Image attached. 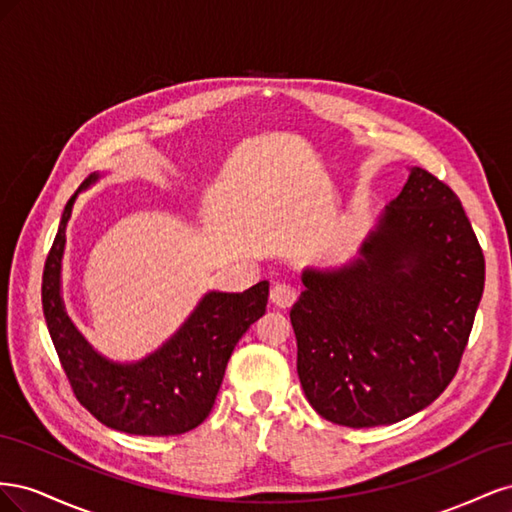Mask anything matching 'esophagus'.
<instances>
[{"instance_id":"esophagus-1","label":"esophagus","mask_w":512,"mask_h":512,"mask_svg":"<svg viewBox=\"0 0 512 512\" xmlns=\"http://www.w3.org/2000/svg\"><path fill=\"white\" fill-rule=\"evenodd\" d=\"M299 292L297 288H292L288 284H275L271 288V303L277 307H290L294 301H297Z\"/></svg>"}]
</instances>
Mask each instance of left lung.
<instances>
[{
  "instance_id": "1",
  "label": "left lung",
  "mask_w": 512,
  "mask_h": 512,
  "mask_svg": "<svg viewBox=\"0 0 512 512\" xmlns=\"http://www.w3.org/2000/svg\"><path fill=\"white\" fill-rule=\"evenodd\" d=\"M290 309L312 408L346 427L421 412L455 378L485 288V256L457 194L414 166L361 258L305 269Z\"/></svg>"
}]
</instances>
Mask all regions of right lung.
I'll return each mask as SVG.
<instances>
[{"mask_svg": "<svg viewBox=\"0 0 512 512\" xmlns=\"http://www.w3.org/2000/svg\"><path fill=\"white\" fill-rule=\"evenodd\" d=\"M98 181L89 175L81 190ZM79 190V192H81ZM76 192L44 262L42 309L74 397L106 427L134 436H177L209 416L232 350L265 314L269 282L243 292H209L162 348L136 363H113L76 331L61 301V258Z\"/></svg>", "mask_w": 512, "mask_h": 512, "instance_id": "obj_1", "label": "right lung"}]
</instances>
